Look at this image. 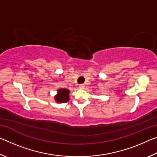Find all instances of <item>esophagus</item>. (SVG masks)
<instances>
[{"instance_id": "1", "label": "esophagus", "mask_w": 157, "mask_h": 157, "mask_svg": "<svg viewBox=\"0 0 157 157\" xmlns=\"http://www.w3.org/2000/svg\"><path fill=\"white\" fill-rule=\"evenodd\" d=\"M84 86H84V84H81L79 85V89H84Z\"/></svg>"}]
</instances>
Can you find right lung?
<instances>
[{"instance_id": "add662e5", "label": "right lung", "mask_w": 157, "mask_h": 157, "mask_svg": "<svg viewBox=\"0 0 157 157\" xmlns=\"http://www.w3.org/2000/svg\"><path fill=\"white\" fill-rule=\"evenodd\" d=\"M69 91L68 89H62L58 90V94L55 96V100L58 102H66L69 100Z\"/></svg>"}]
</instances>
